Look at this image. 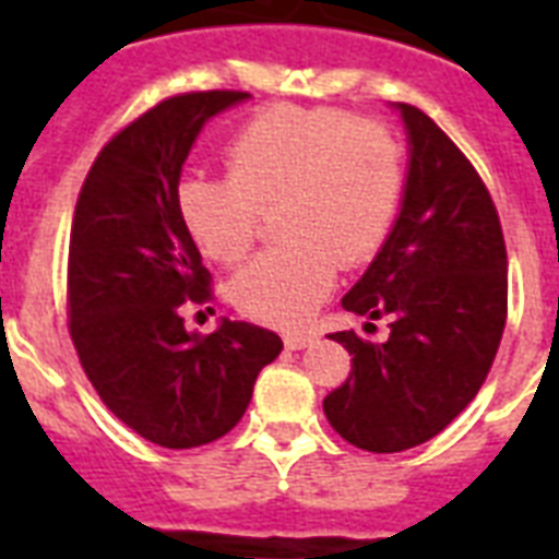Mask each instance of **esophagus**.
I'll return each instance as SVG.
<instances>
[{"instance_id":"obj_1","label":"esophagus","mask_w":559,"mask_h":559,"mask_svg":"<svg viewBox=\"0 0 559 559\" xmlns=\"http://www.w3.org/2000/svg\"><path fill=\"white\" fill-rule=\"evenodd\" d=\"M313 342V333H301V331H289L284 333V348L287 350H301Z\"/></svg>"}]
</instances>
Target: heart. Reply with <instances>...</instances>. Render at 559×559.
Segmentation results:
<instances>
[{"label": "heart", "instance_id": "obj_1", "mask_svg": "<svg viewBox=\"0 0 559 559\" xmlns=\"http://www.w3.org/2000/svg\"><path fill=\"white\" fill-rule=\"evenodd\" d=\"M228 177L191 170L177 214L197 249L217 263L243 261L275 211L284 243L258 254L231 301L254 322L293 328L331 296L336 272L371 261L389 240L406 191V156L380 118L340 107L275 104L226 144Z\"/></svg>", "mask_w": 559, "mask_h": 559}]
</instances>
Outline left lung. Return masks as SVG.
Instances as JSON below:
<instances>
[{
  "label": "left lung",
  "mask_w": 559,
  "mask_h": 559,
  "mask_svg": "<svg viewBox=\"0 0 559 559\" xmlns=\"http://www.w3.org/2000/svg\"><path fill=\"white\" fill-rule=\"evenodd\" d=\"M408 130L403 209L342 307L389 319V340L331 333L350 373L324 397L348 443L403 452L443 432L478 394L508 319V252L493 197L432 118L400 104Z\"/></svg>",
  "instance_id": "1"
}]
</instances>
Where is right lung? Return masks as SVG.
<instances>
[{
    "instance_id": "right-lung-1",
    "label": "right lung",
    "mask_w": 559,
    "mask_h": 559,
    "mask_svg": "<svg viewBox=\"0 0 559 559\" xmlns=\"http://www.w3.org/2000/svg\"><path fill=\"white\" fill-rule=\"evenodd\" d=\"M249 92H182L118 130L74 205L69 336L104 406L168 450L223 438L243 417L278 333L223 322L186 331L182 310L214 298L211 272L177 214L179 174L202 124Z\"/></svg>"
}]
</instances>
